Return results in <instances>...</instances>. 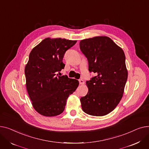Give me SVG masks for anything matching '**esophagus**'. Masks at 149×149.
Returning a JSON list of instances; mask_svg holds the SVG:
<instances>
[{
	"instance_id": "esophagus-1",
	"label": "esophagus",
	"mask_w": 149,
	"mask_h": 149,
	"mask_svg": "<svg viewBox=\"0 0 149 149\" xmlns=\"http://www.w3.org/2000/svg\"><path fill=\"white\" fill-rule=\"evenodd\" d=\"M79 84H81V85H84V80L83 79H79Z\"/></svg>"
}]
</instances>
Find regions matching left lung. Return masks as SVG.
<instances>
[{
  "label": "left lung",
  "instance_id": "obj_1",
  "mask_svg": "<svg viewBox=\"0 0 149 149\" xmlns=\"http://www.w3.org/2000/svg\"><path fill=\"white\" fill-rule=\"evenodd\" d=\"M79 46L88 59L89 71L97 74L86 83L88 91L80 99L82 109L91 116L107 115L123 97L128 75L125 53L107 36L82 40Z\"/></svg>",
  "mask_w": 149,
  "mask_h": 149
}]
</instances>
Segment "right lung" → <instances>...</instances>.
<instances>
[{
	"mask_svg": "<svg viewBox=\"0 0 149 149\" xmlns=\"http://www.w3.org/2000/svg\"><path fill=\"white\" fill-rule=\"evenodd\" d=\"M76 42L49 37L31 52L24 68L26 89L33 108L43 116L61 114L67 99L79 84L74 79L58 74L65 67L63 59L65 52Z\"/></svg>",
	"mask_w": 149,
	"mask_h": 149,
	"instance_id": "add662e5",
	"label": "right lung"
}]
</instances>
